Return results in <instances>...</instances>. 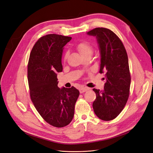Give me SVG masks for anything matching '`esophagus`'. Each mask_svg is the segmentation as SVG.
Listing matches in <instances>:
<instances>
[{"label":"esophagus","mask_w":153,"mask_h":153,"mask_svg":"<svg viewBox=\"0 0 153 153\" xmlns=\"http://www.w3.org/2000/svg\"><path fill=\"white\" fill-rule=\"evenodd\" d=\"M88 89H89V88H81L79 89V93H84V92L88 91Z\"/></svg>","instance_id":"obj_1"}]
</instances>
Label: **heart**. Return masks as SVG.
<instances>
[{
	"instance_id": "1",
	"label": "heart",
	"mask_w": 153,
	"mask_h": 153,
	"mask_svg": "<svg viewBox=\"0 0 153 153\" xmlns=\"http://www.w3.org/2000/svg\"><path fill=\"white\" fill-rule=\"evenodd\" d=\"M76 49L82 55V57L86 56H91L93 52V48L90 44L85 41H82L78 43L76 46ZM68 54V52H65L64 53V58L66 59Z\"/></svg>"
}]
</instances>
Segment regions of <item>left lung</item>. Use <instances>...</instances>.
Here are the masks:
<instances>
[{
	"label": "left lung",
	"mask_w": 153,
	"mask_h": 153,
	"mask_svg": "<svg viewBox=\"0 0 153 153\" xmlns=\"http://www.w3.org/2000/svg\"><path fill=\"white\" fill-rule=\"evenodd\" d=\"M96 37L101 56L100 73H105L103 90L93 89L96 100L93 103L95 114L102 120L114 119L122 112L129 96L131 78L126 50L113 31L96 28L87 32Z\"/></svg>",
	"instance_id": "obj_1"
}]
</instances>
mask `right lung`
Returning a JSON list of instances; mask_svg holds the SVG:
<instances>
[{
	"instance_id": "add662e5",
	"label": "right lung",
	"mask_w": 153,
	"mask_h": 153,
	"mask_svg": "<svg viewBox=\"0 0 153 153\" xmlns=\"http://www.w3.org/2000/svg\"><path fill=\"white\" fill-rule=\"evenodd\" d=\"M71 37L50 34L33 46L28 65L31 100L42 117L56 127H64L72 120L79 92L72 86L59 88L57 73L62 72V52Z\"/></svg>"
}]
</instances>
